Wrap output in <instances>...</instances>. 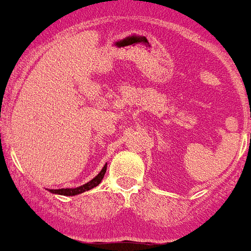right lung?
<instances>
[{"mask_svg":"<svg viewBox=\"0 0 251 251\" xmlns=\"http://www.w3.org/2000/svg\"><path fill=\"white\" fill-rule=\"evenodd\" d=\"M106 169H107V164H104L102 171L99 172L93 180H90L88 183L86 184L80 185V187H76V188H60V189H48L51 194H56V195H64V196H75V195L83 194V192H86L88 189H93L95 188L97 185H99V183L102 181L103 179L104 174H106Z\"/></svg>","mask_w":251,"mask_h":251,"instance_id":"1","label":"right lung"}]
</instances>
